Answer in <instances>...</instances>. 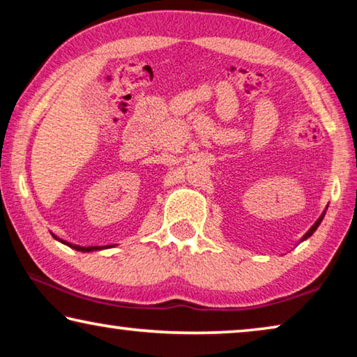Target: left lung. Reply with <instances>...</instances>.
I'll list each match as a JSON object with an SVG mask.
<instances>
[{
  "label": "left lung",
  "mask_w": 357,
  "mask_h": 357,
  "mask_svg": "<svg viewBox=\"0 0 357 357\" xmlns=\"http://www.w3.org/2000/svg\"><path fill=\"white\" fill-rule=\"evenodd\" d=\"M324 215H326V213H322V216H321V218H319V220L316 221V225H314V226H312V227H311V229H310V231H307V232L305 234V237H303V241H305V238H307V237H311V236H312V232H314V231L317 229V226H319V225H321V221H322V218H324Z\"/></svg>",
  "instance_id": "left-lung-1"
}]
</instances>
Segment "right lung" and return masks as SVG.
<instances>
[{
  "label": "right lung",
  "instance_id": "add662e5",
  "mask_svg": "<svg viewBox=\"0 0 357 357\" xmlns=\"http://www.w3.org/2000/svg\"><path fill=\"white\" fill-rule=\"evenodd\" d=\"M70 247L78 250V252H91V250H99L98 247H79V245H70Z\"/></svg>",
  "mask_w": 357,
  "mask_h": 357
}]
</instances>
